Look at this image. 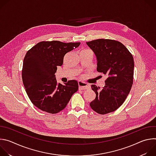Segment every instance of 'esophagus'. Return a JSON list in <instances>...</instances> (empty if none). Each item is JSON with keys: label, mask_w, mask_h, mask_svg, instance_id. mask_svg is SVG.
I'll return each instance as SVG.
<instances>
[{"label": "esophagus", "mask_w": 156, "mask_h": 156, "mask_svg": "<svg viewBox=\"0 0 156 156\" xmlns=\"http://www.w3.org/2000/svg\"><path fill=\"white\" fill-rule=\"evenodd\" d=\"M78 85H79V87L81 89V90H87V89L90 87V85L81 81H78Z\"/></svg>", "instance_id": "obj_1"}]
</instances>
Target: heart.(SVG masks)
I'll return each mask as SVG.
<instances>
[{
  "label": "heart",
  "instance_id": "heart-1",
  "mask_svg": "<svg viewBox=\"0 0 156 156\" xmlns=\"http://www.w3.org/2000/svg\"><path fill=\"white\" fill-rule=\"evenodd\" d=\"M90 51V50H87V49H84V50H83L82 51Z\"/></svg>",
  "mask_w": 156,
  "mask_h": 156
}]
</instances>
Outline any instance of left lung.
<instances>
[{
    "mask_svg": "<svg viewBox=\"0 0 156 156\" xmlns=\"http://www.w3.org/2000/svg\"><path fill=\"white\" fill-rule=\"evenodd\" d=\"M86 44L96 57L97 71L108 76L102 89L91 85L96 96L90 105L99 114L114 112L131 90L134 73L133 55L123 44L115 40L99 39Z\"/></svg>",
    "mask_w": 156,
    "mask_h": 156,
    "instance_id": "obj_1",
    "label": "left lung"
}]
</instances>
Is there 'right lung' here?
Masks as SVG:
<instances>
[{
	"mask_svg": "<svg viewBox=\"0 0 156 156\" xmlns=\"http://www.w3.org/2000/svg\"><path fill=\"white\" fill-rule=\"evenodd\" d=\"M80 45V42L42 41L27 52L22 80L30 101L40 110L57 114L65 108L78 91L77 81L57 83L55 73L57 66L62 65L65 55Z\"/></svg>",
	"mask_w": 156,
	"mask_h": 156,
	"instance_id": "1",
	"label": "right lung"
}]
</instances>
